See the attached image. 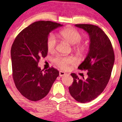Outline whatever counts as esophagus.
I'll return each mask as SVG.
<instances>
[{"label": "esophagus", "instance_id": "esophagus-1", "mask_svg": "<svg viewBox=\"0 0 122 122\" xmlns=\"http://www.w3.org/2000/svg\"><path fill=\"white\" fill-rule=\"evenodd\" d=\"M59 74H60V77H63V76H64L66 74V73L65 72H64V71H60V72H59Z\"/></svg>", "mask_w": 122, "mask_h": 122}]
</instances>
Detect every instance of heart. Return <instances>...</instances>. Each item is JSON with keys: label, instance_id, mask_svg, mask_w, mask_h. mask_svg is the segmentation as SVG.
Here are the masks:
<instances>
[{"label": "heart", "instance_id": "1", "mask_svg": "<svg viewBox=\"0 0 122 122\" xmlns=\"http://www.w3.org/2000/svg\"><path fill=\"white\" fill-rule=\"evenodd\" d=\"M60 35L70 44L72 45L76 44L74 46V49L78 53H81L84 51V45L80 43L83 39V36L78 30L72 27H70L61 30L60 32ZM56 43L57 40L56 36L52 33L49 34L46 42V48L48 52H53L55 51ZM73 61L74 60L71 56H58L54 58V63L62 69L67 68L68 65L72 63Z\"/></svg>", "mask_w": 122, "mask_h": 122}]
</instances>
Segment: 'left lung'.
<instances>
[{
    "instance_id": "1",
    "label": "left lung",
    "mask_w": 122,
    "mask_h": 122,
    "mask_svg": "<svg viewBox=\"0 0 122 122\" xmlns=\"http://www.w3.org/2000/svg\"><path fill=\"white\" fill-rule=\"evenodd\" d=\"M89 35L90 50L84 61L78 66L86 70L87 78L79 79L77 74L71 73L73 83L69 87L71 96L82 103L91 102L103 92L111 76L114 62L112 45L106 34L97 26L90 24H76Z\"/></svg>"
}]
</instances>
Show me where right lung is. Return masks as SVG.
<instances>
[{"mask_svg": "<svg viewBox=\"0 0 122 122\" xmlns=\"http://www.w3.org/2000/svg\"><path fill=\"white\" fill-rule=\"evenodd\" d=\"M61 26L51 21L35 22L23 29L12 44L13 81L20 94L29 100L36 102L45 97L59 76L54 67L43 71L38 64L47 55L46 42L50 32Z\"/></svg>", "mask_w": 122, "mask_h": 122, "instance_id": "right-lung-1", "label": "right lung"}]
</instances>
